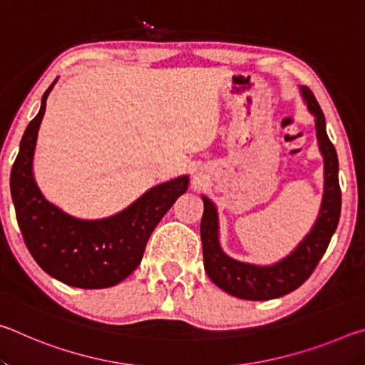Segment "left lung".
<instances>
[{
	"label": "left lung",
	"instance_id": "1",
	"mask_svg": "<svg viewBox=\"0 0 365 365\" xmlns=\"http://www.w3.org/2000/svg\"><path fill=\"white\" fill-rule=\"evenodd\" d=\"M301 95L307 109L316 117L319 150L324 156V197L316 224L292 255L272 265L246 264L228 257L219 243L217 209L211 200L202 196L205 212L201 219V242L206 274L219 288L240 299L267 301L294 292L317 267L336 230L341 212L336 150L327 135L325 117L316 96L307 86H301Z\"/></svg>",
	"mask_w": 365,
	"mask_h": 365
}]
</instances>
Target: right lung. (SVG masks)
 <instances>
[{
	"instance_id": "1",
	"label": "right lung",
	"mask_w": 365,
	"mask_h": 365,
	"mask_svg": "<svg viewBox=\"0 0 365 365\" xmlns=\"http://www.w3.org/2000/svg\"><path fill=\"white\" fill-rule=\"evenodd\" d=\"M56 80L43 95L12 164L11 195L17 224L30 255L46 274L69 287H114L138 267L153 230L187 191L190 178L180 175L156 185L119 214L100 220L76 219L46 201L35 183L32 164L48 95Z\"/></svg>"
}]
</instances>
